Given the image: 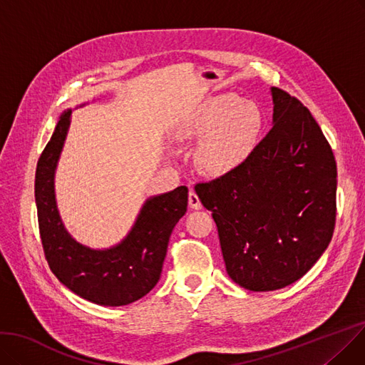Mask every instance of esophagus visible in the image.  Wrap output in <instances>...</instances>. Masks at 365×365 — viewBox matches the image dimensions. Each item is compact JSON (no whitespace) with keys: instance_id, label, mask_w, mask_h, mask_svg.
<instances>
[{"instance_id":"34e87169","label":"esophagus","mask_w":365,"mask_h":365,"mask_svg":"<svg viewBox=\"0 0 365 365\" xmlns=\"http://www.w3.org/2000/svg\"><path fill=\"white\" fill-rule=\"evenodd\" d=\"M188 205H190V208H193V210L202 208V202L195 190H190V193H188Z\"/></svg>"}]
</instances>
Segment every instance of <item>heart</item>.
<instances>
[{"label":"heart","instance_id":"heart-1","mask_svg":"<svg viewBox=\"0 0 365 365\" xmlns=\"http://www.w3.org/2000/svg\"><path fill=\"white\" fill-rule=\"evenodd\" d=\"M262 125L264 116L253 103H244L233 94L208 100L188 128V135H209L197 150L199 166L210 173L237 168L253 151Z\"/></svg>","mask_w":365,"mask_h":365}]
</instances>
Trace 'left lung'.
Masks as SVG:
<instances>
[{
    "mask_svg": "<svg viewBox=\"0 0 365 365\" xmlns=\"http://www.w3.org/2000/svg\"><path fill=\"white\" fill-rule=\"evenodd\" d=\"M274 125L250 155L195 190L212 212L230 279L253 292L299 280L331 242L337 163L310 110L272 86Z\"/></svg>",
    "mask_w": 365,
    "mask_h": 365,
    "instance_id": "1",
    "label": "left lung"
}]
</instances>
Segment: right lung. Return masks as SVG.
Wrapping results in <instances>:
<instances>
[{"label":"right lung","instance_id":"add662e5","mask_svg":"<svg viewBox=\"0 0 365 365\" xmlns=\"http://www.w3.org/2000/svg\"><path fill=\"white\" fill-rule=\"evenodd\" d=\"M71 110L67 109L43 150L36 169V203L40 240L51 271L81 298L118 307L147 295L162 274L170 233L187 211L188 188L145 202L127 238L109 250H91L73 240L55 203L53 173L66 140Z\"/></svg>","mask_w":365,"mask_h":365}]
</instances>
